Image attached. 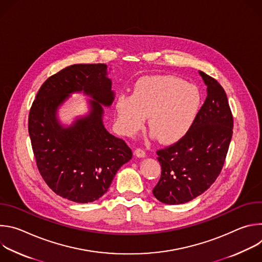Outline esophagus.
<instances>
[{
    "instance_id": "34e87169",
    "label": "esophagus",
    "mask_w": 262,
    "mask_h": 262,
    "mask_svg": "<svg viewBox=\"0 0 262 262\" xmlns=\"http://www.w3.org/2000/svg\"><path fill=\"white\" fill-rule=\"evenodd\" d=\"M135 155L139 158H144L146 156V151L144 150L143 148H137L135 150Z\"/></svg>"
}]
</instances>
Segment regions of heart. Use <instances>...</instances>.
Returning <instances> with one entry per match:
<instances>
[{"label":"heart","mask_w":262,"mask_h":262,"mask_svg":"<svg viewBox=\"0 0 262 262\" xmlns=\"http://www.w3.org/2000/svg\"><path fill=\"white\" fill-rule=\"evenodd\" d=\"M201 107L199 89L174 76H151L139 80L132 95L122 93L115 102L119 132L133 136L143 126L163 143L181 139L194 124Z\"/></svg>","instance_id":"heart-1"}]
</instances>
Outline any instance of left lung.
Returning <instances> with one entry per match:
<instances>
[{
    "mask_svg": "<svg viewBox=\"0 0 262 262\" xmlns=\"http://www.w3.org/2000/svg\"><path fill=\"white\" fill-rule=\"evenodd\" d=\"M207 96L191 129L177 142L158 149L162 174L152 190L166 204L189 202L215 181L233 134V116L225 90L203 71Z\"/></svg>",
    "mask_w": 262,
    "mask_h": 262,
    "instance_id": "8db88e82",
    "label": "left lung"
}]
</instances>
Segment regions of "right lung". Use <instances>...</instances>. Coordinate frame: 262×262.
Here are the masks:
<instances>
[{
  "instance_id": "1",
  "label": "right lung",
  "mask_w": 262,
  "mask_h": 262,
  "mask_svg": "<svg viewBox=\"0 0 262 262\" xmlns=\"http://www.w3.org/2000/svg\"><path fill=\"white\" fill-rule=\"evenodd\" d=\"M105 64H74L50 77L37 92L28 129L37 168L59 196L78 203L93 202L106 193L119 168L132 157L124 140L103 126L102 107L114 99ZM84 91L93 98L89 117L62 129L55 111L68 96Z\"/></svg>"
}]
</instances>
